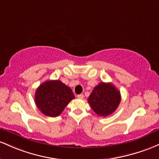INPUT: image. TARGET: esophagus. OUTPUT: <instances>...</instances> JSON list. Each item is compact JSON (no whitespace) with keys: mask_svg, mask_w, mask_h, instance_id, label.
<instances>
[{"mask_svg":"<svg viewBox=\"0 0 159 159\" xmlns=\"http://www.w3.org/2000/svg\"><path fill=\"white\" fill-rule=\"evenodd\" d=\"M83 98H84V95H83V94H78V95H77V98H79V99H83Z\"/></svg>","mask_w":159,"mask_h":159,"instance_id":"esophagus-1","label":"esophagus"}]
</instances>
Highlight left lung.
<instances>
[{
	"mask_svg": "<svg viewBox=\"0 0 159 159\" xmlns=\"http://www.w3.org/2000/svg\"><path fill=\"white\" fill-rule=\"evenodd\" d=\"M121 101L119 91L111 83H101L88 98L91 107L98 116L106 117L115 112Z\"/></svg>",
	"mask_w": 159,
	"mask_h": 159,
	"instance_id": "8db88e82",
	"label": "left lung"
}]
</instances>
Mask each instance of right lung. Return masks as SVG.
<instances>
[{
  "label": "right lung",
  "instance_id": "add662e5",
  "mask_svg": "<svg viewBox=\"0 0 159 159\" xmlns=\"http://www.w3.org/2000/svg\"><path fill=\"white\" fill-rule=\"evenodd\" d=\"M75 98L70 87L60 80H48L37 88L35 103L45 116L56 117L63 112L69 102Z\"/></svg>",
  "mask_w": 159,
  "mask_h": 159
}]
</instances>
